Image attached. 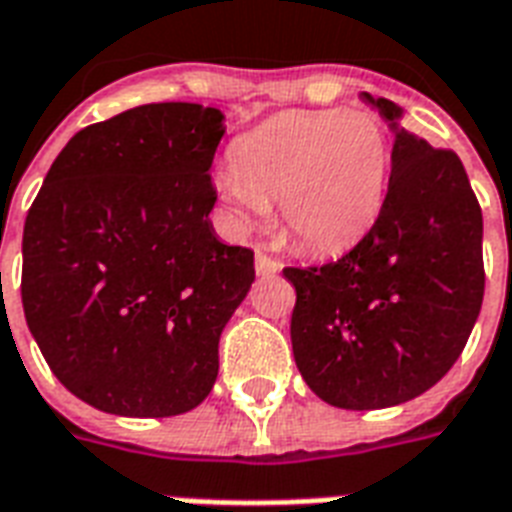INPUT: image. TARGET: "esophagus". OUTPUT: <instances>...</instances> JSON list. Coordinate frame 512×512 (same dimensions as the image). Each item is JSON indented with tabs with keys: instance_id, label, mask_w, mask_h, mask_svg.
<instances>
[{
	"instance_id": "1",
	"label": "esophagus",
	"mask_w": 512,
	"mask_h": 512,
	"mask_svg": "<svg viewBox=\"0 0 512 512\" xmlns=\"http://www.w3.org/2000/svg\"><path fill=\"white\" fill-rule=\"evenodd\" d=\"M275 272H280V261L269 256L267 251L256 248V275H275Z\"/></svg>"
}]
</instances>
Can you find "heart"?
Listing matches in <instances>:
<instances>
[{
	"instance_id": "obj_1",
	"label": "heart",
	"mask_w": 512,
	"mask_h": 512,
	"mask_svg": "<svg viewBox=\"0 0 512 512\" xmlns=\"http://www.w3.org/2000/svg\"><path fill=\"white\" fill-rule=\"evenodd\" d=\"M390 141L363 109H318L272 117L232 146L219 176L237 221L277 202L285 235L307 251H339L366 235L382 211Z\"/></svg>"
}]
</instances>
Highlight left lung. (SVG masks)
Returning a JSON list of instances; mask_svg holds the SVG:
<instances>
[{"mask_svg": "<svg viewBox=\"0 0 512 512\" xmlns=\"http://www.w3.org/2000/svg\"><path fill=\"white\" fill-rule=\"evenodd\" d=\"M390 122L392 170L374 227L342 259L285 267L296 288L293 358L304 382L336 408L371 411L441 382L467 344L483 301L481 205L462 160Z\"/></svg>", "mask_w": 512, "mask_h": 512, "instance_id": "8db88e82", "label": "left lung"}]
</instances>
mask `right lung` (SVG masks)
<instances>
[{
    "label": "right lung",
    "mask_w": 512,
    "mask_h": 512,
    "mask_svg": "<svg viewBox=\"0 0 512 512\" xmlns=\"http://www.w3.org/2000/svg\"><path fill=\"white\" fill-rule=\"evenodd\" d=\"M224 114L146 104L79 130L23 227L21 299L58 382L98 411L176 417L208 398L253 251L208 213Z\"/></svg>",
    "instance_id": "right-lung-1"
}]
</instances>
